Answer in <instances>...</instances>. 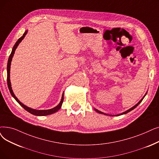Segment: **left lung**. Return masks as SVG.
<instances>
[{"label": "left lung", "instance_id": "left-lung-1", "mask_svg": "<svg viewBox=\"0 0 159 159\" xmlns=\"http://www.w3.org/2000/svg\"><path fill=\"white\" fill-rule=\"evenodd\" d=\"M146 95H145L143 96V98H142V99H141V100H140V101H139V102H138V103H137V104H136V105H134V106L133 107H132V108H130L129 110H127V111H125V112H124L123 113H122V114H119V115H122V114H127V113H128L129 112L131 111V110H133V109H134V108H136V107H137L138 105H139L140 104V102H141L142 101L143 99L144 98V97H145V96H146ZM95 111H96V112H98V113H100V114H105V115H107V114H104V113H102V112H101V111H99V110H97V109H95ZM119 115H116V116H119ZM110 116H111V115H110Z\"/></svg>", "mask_w": 159, "mask_h": 159}]
</instances>
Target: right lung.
Segmentation results:
<instances>
[{"mask_svg":"<svg viewBox=\"0 0 159 159\" xmlns=\"http://www.w3.org/2000/svg\"><path fill=\"white\" fill-rule=\"evenodd\" d=\"M27 33V30L25 31V32L24 33L23 35L20 37L17 41V42L16 43V44L14 45V46H13V49H12V51L9 57V58H8V64H7V83H8V87L9 88V90L10 92V93L11 95L13 97V98H14L16 101L19 103V104L23 108H25L26 111H28L29 112H30V114H33V115H35V116H47V115H49V114H52L53 113H55L56 112H57L58 110L61 108V105H62L63 103V101H64V93L62 95V97H61V101L59 103V105H57L56 107H54L53 108H51V109H49V110H34V109H32V108H30L28 107L25 106V105H23L22 102H20L18 99L16 98V95H14V93H13V91H12V89H11V82H10V65H11V60H12V57H13V54H14L15 52V51L16 49H17V47L18 46V45L19 44V43L20 42L23 40V39L25 38V35Z\"/></svg>","mask_w":159,"mask_h":159,"instance_id":"1","label":"right lung"}]
</instances>
